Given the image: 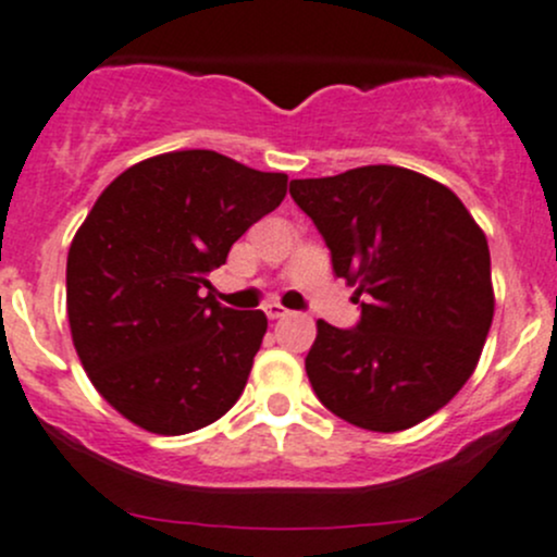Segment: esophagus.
I'll return each mask as SVG.
<instances>
[{"mask_svg": "<svg viewBox=\"0 0 557 557\" xmlns=\"http://www.w3.org/2000/svg\"><path fill=\"white\" fill-rule=\"evenodd\" d=\"M263 312H267L269 320H280V318H285V314H288V309H285L283 304L272 301V304H267V307H263Z\"/></svg>", "mask_w": 557, "mask_h": 557, "instance_id": "34e87169", "label": "esophagus"}]
</instances>
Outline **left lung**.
<instances>
[{"mask_svg": "<svg viewBox=\"0 0 557 557\" xmlns=\"http://www.w3.org/2000/svg\"><path fill=\"white\" fill-rule=\"evenodd\" d=\"M336 277L360 302L355 331L318 320L307 376L331 413L371 432L419 424L467 384L491 320L485 234L437 181L397 165H366L290 181Z\"/></svg>", "mask_w": 557, "mask_h": 557, "instance_id": "1", "label": "left lung"}]
</instances>
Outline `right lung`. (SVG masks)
Listing matches in <instances>:
<instances>
[{
  "instance_id": "1",
  "label": "right lung",
  "mask_w": 557,
  "mask_h": 557,
  "mask_svg": "<svg viewBox=\"0 0 557 557\" xmlns=\"http://www.w3.org/2000/svg\"><path fill=\"white\" fill-rule=\"evenodd\" d=\"M288 191L219 151L136 162L74 234L66 309L82 368L103 400L154 435L213 424L239 400L267 314L221 307L208 274Z\"/></svg>"
}]
</instances>
